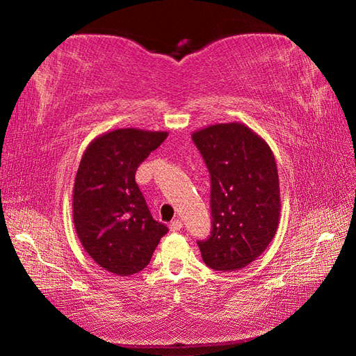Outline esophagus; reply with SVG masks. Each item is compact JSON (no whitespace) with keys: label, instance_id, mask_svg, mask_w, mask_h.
Here are the masks:
<instances>
[{"label":"esophagus","instance_id":"obj_1","mask_svg":"<svg viewBox=\"0 0 356 356\" xmlns=\"http://www.w3.org/2000/svg\"><path fill=\"white\" fill-rule=\"evenodd\" d=\"M169 229H170V232H178V230H181V229H182V221L178 220V218L174 220V221H170Z\"/></svg>","mask_w":356,"mask_h":356}]
</instances>
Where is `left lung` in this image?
Returning a JSON list of instances; mask_svg holds the SVG:
<instances>
[{
    "label": "left lung",
    "instance_id": "obj_1",
    "mask_svg": "<svg viewBox=\"0 0 356 356\" xmlns=\"http://www.w3.org/2000/svg\"><path fill=\"white\" fill-rule=\"evenodd\" d=\"M211 174L212 232L197 242L213 270L251 264L275 238L281 190L273 152L243 123L209 124L191 134Z\"/></svg>",
    "mask_w": 356,
    "mask_h": 356
}]
</instances>
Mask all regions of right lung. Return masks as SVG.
<instances>
[{
    "label": "right lung",
    "instance_id": "add662e5",
    "mask_svg": "<svg viewBox=\"0 0 356 356\" xmlns=\"http://www.w3.org/2000/svg\"><path fill=\"white\" fill-rule=\"evenodd\" d=\"M168 132L123 127L96 136L86 147L72 188L75 233L92 260L117 276L149 263L169 232L153 218L135 174Z\"/></svg>",
    "mask_w": 356,
    "mask_h": 356
}]
</instances>
